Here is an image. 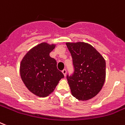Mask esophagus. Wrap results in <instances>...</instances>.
I'll return each instance as SVG.
<instances>
[{
	"mask_svg": "<svg viewBox=\"0 0 125 125\" xmlns=\"http://www.w3.org/2000/svg\"><path fill=\"white\" fill-rule=\"evenodd\" d=\"M62 73L63 74V75H64V76H65L66 75V74H67V71H66V69H63L62 71Z\"/></svg>",
	"mask_w": 125,
	"mask_h": 125,
	"instance_id": "1",
	"label": "esophagus"
}]
</instances>
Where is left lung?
Returning <instances> with one entry per match:
<instances>
[{
  "instance_id": "1",
  "label": "left lung",
  "mask_w": 125,
  "mask_h": 125,
  "mask_svg": "<svg viewBox=\"0 0 125 125\" xmlns=\"http://www.w3.org/2000/svg\"><path fill=\"white\" fill-rule=\"evenodd\" d=\"M74 67L72 75H67L72 95L79 100H88L102 88L106 75L105 60L88 43L66 42Z\"/></svg>"
}]
</instances>
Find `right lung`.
<instances>
[{
  "label": "right lung",
  "mask_w": 125,
  "mask_h": 125,
  "mask_svg": "<svg viewBox=\"0 0 125 125\" xmlns=\"http://www.w3.org/2000/svg\"><path fill=\"white\" fill-rule=\"evenodd\" d=\"M55 44L42 42L29 50L20 67L21 78L31 93L46 97L54 91L64 75L58 71L56 61L50 56Z\"/></svg>",
  "instance_id": "1"
}]
</instances>
